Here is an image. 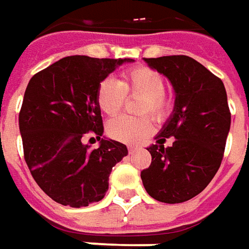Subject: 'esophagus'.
<instances>
[{
	"instance_id": "1",
	"label": "esophagus",
	"mask_w": 249,
	"mask_h": 249,
	"mask_svg": "<svg viewBox=\"0 0 249 249\" xmlns=\"http://www.w3.org/2000/svg\"><path fill=\"white\" fill-rule=\"evenodd\" d=\"M128 151H129V154H133L138 151V147L135 146H128Z\"/></svg>"
}]
</instances>
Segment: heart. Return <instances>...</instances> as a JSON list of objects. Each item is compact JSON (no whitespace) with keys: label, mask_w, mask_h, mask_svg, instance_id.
Returning <instances> with one entry per match:
<instances>
[{"label":"heart","mask_w":249,"mask_h":249,"mask_svg":"<svg viewBox=\"0 0 249 249\" xmlns=\"http://www.w3.org/2000/svg\"><path fill=\"white\" fill-rule=\"evenodd\" d=\"M126 96H140L139 114H150L154 120L160 121L167 117L172 109V98L165 92L163 77L151 68L133 67L121 75V80L106 79L96 89V103L103 114L116 116L124 107ZM153 131L151 118L143 116L132 118L123 116L109 121L106 132L111 139L136 144L146 139Z\"/></svg>","instance_id":"1"}]
</instances>
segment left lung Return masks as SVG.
Instances as JSON below:
<instances>
[{
  "label": "left lung",
  "mask_w": 249,
  "mask_h": 249,
  "mask_svg": "<svg viewBox=\"0 0 249 249\" xmlns=\"http://www.w3.org/2000/svg\"><path fill=\"white\" fill-rule=\"evenodd\" d=\"M170 80L174 113L147 150L151 165L140 177L147 194L163 203H182L199 195L215 176L231 129V110L222 80L188 55L144 58ZM167 137L174 144L164 148Z\"/></svg>",
  "instance_id": "1"
}]
</instances>
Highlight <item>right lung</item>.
<instances>
[{
	"instance_id": "right-lung-1",
	"label": "right lung",
	"mask_w": 249,
	"mask_h": 249,
	"mask_svg": "<svg viewBox=\"0 0 249 249\" xmlns=\"http://www.w3.org/2000/svg\"><path fill=\"white\" fill-rule=\"evenodd\" d=\"M131 61L71 55L28 83L18 113L24 160L34 180L54 202L79 209L102 200L111 169L128 155L125 144L101 139L96 89L116 67ZM87 134L101 140L98 149L84 144Z\"/></svg>"
}]
</instances>
